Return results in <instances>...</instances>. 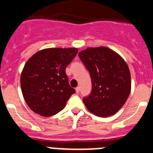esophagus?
I'll return each mask as SVG.
<instances>
[{
    "mask_svg": "<svg viewBox=\"0 0 153 153\" xmlns=\"http://www.w3.org/2000/svg\"><path fill=\"white\" fill-rule=\"evenodd\" d=\"M75 91H76L77 94H78V93H79V91H80V87H77L76 88H75Z\"/></svg>",
    "mask_w": 153,
    "mask_h": 153,
    "instance_id": "34e87169",
    "label": "esophagus"
}]
</instances>
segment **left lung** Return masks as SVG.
I'll return each mask as SVG.
<instances>
[{"label": "left lung", "mask_w": 153, "mask_h": 153, "mask_svg": "<svg viewBox=\"0 0 153 153\" xmlns=\"http://www.w3.org/2000/svg\"><path fill=\"white\" fill-rule=\"evenodd\" d=\"M78 56L91 79V93L83 99L86 108L100 117L115 114L131 91V75L126 62L105 47L88 48Z\"/></svg>", "instance_id": "obj_1"}]
</instances>
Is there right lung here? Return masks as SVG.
<instances>
[{"label": "right lung", "mask_w": 153, "mask_h": 153, "mask_svg": "<svg viewBox=\"0 0 153 153\" xmlns=\"http://www.w3.org/2000/svg\"><path fill=\"white\" fill-rule=\"evenodd\" d=\"M77 48H47L38 51L25 64L21 75V91L29 108L42 116L62 111L75 90L69 85L65 68Z\"/></svg>", "instance_id": "1"}]
</instances>
